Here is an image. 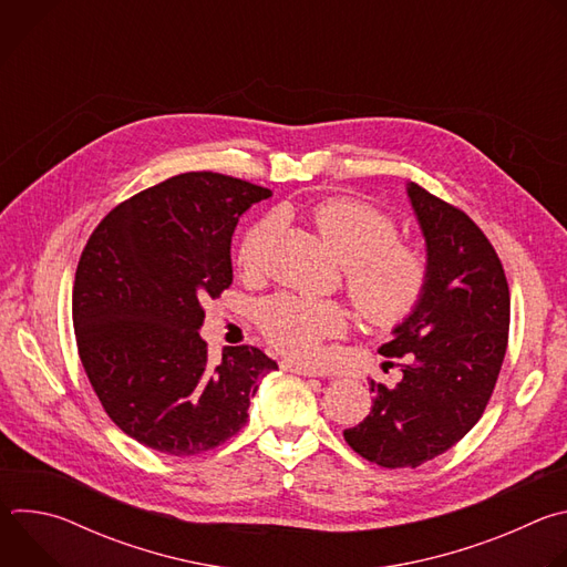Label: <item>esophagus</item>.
Wrapping results in <instances>:
<instances>
[{
  "label": "esophagus",
  "instance_id": "34e87169",
  "mask_svg": "<svg viewBox=\"0 0 567 567\" xmlns=\"http://www.w3.org/2000/svg\"><path fill=\"white\" fill-rule=\"evenodd\" d=\"M287 372H293V374H302V377H318L316 370H309V368H302V365H296V363H285L282 365Z\"/></svg>",
  "mask_w": 567,
  "mask_h": 567
}]
</instances>
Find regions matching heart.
<instances>
[{
    "label": "heart",
    "mask_w": 567,
    "mask_h": 567,
    "mask_svg": "<svg viewBox=\"0 0 567 567\" xmlns=\"http://www.w3.org/2000/svg\"><path fill=\"white\" fill-rule=\"evenodd\" d=\"M311 219L343 265L346 291L365 322L390 328L417 309L429 289L433 262L420 241L399 237L394 217L365 202L332 197L311 208ZM276 230V215H265L247 228L237 249L241 271H260ZM258 318L271 346L300 361L318 359L322 343L348 330V311L339 302L289 293L267 300Z\"/></svg>",
    "instance_id": "b5f03b06"
}]
</instances>
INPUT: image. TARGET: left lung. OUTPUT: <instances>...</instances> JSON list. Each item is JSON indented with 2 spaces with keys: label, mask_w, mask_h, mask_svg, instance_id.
<instances>
[{
  "label": "left lung",
  "mask_w": 567,
  "mask_h": 567,
  "mask_svg": "<svg viewBox=\"0 0 567 567\" xmlns=\"http://www.w3.org/2000/svg\"><path fill=\"white\" fill-rule=\"evenodd\" d=\"M409 197L433 262L417 309L379 352L401 381H370L372 413L346 442L385 468H415L455 446L494 394L509 341V285L482 228L420 184Z\"/></svg>",
  "instance_id": "8db88e82"
}]
</instances>
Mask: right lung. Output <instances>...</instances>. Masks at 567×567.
<instances>
[{
  "instance_id": "1",
  "label": "right lung",
  "mask_w": 567,
  "mask_h": 567,
  "mask_svg": "<svg viewBox=\"0 0 567 567\" xmlns=\"http://www.w3.org/2000/svg\"><path fill=\"white\" fill-rule=\"evenodd\" d=\"M269 188L184 173L112 208L73 282L78 354L110 420L158 453L210 451L247 424L258 381L278 365L237 346L208 359L204 302L233 282L230 237Z\"/></svg>"
}]
</instances>
